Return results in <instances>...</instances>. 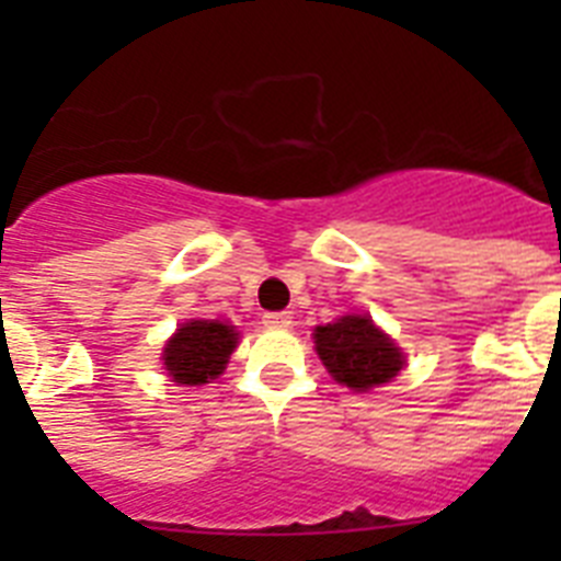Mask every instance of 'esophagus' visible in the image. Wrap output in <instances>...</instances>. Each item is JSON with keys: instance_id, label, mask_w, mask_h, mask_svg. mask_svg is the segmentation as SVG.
Here are the masks:
<instances>
[{"instance_id": "34e87169", "label": "esophagus", "mask_w": 561, "mask_h": 561, "mask_svg": "<svg viewBox=\"0 0 561 561\" xmlns=\"http://www.w3.org/2000/svg\"><path fill=\"white\" fill-rule=\"evenodd\" d=\"M266 329H291V314L289 311H270L264 314Z\"/></svg>"}]
</instances>
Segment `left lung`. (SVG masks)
Returning <instances> with one entry per match:
<instances>
[{
  "label": "left lung",
  "instance_id": "obj_1",
  "mask_svg": "<svg viewBox=\"0 0 561 561\" xmlns=\"http://www.w3.org/2000/svg\"><path fill=\"white\" fill-rule=\"evenodd\" d=\"M317 356L340 385L351 390L379 388L404 368V354L368 314H345L314 329Z\"/></svg>",
  "mask_w": 561,
  "mask_h": 561
}]
</instances>
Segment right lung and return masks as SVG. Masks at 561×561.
<instances>
[{
  "label": "right lung",
  "instance_id": "1",
  "mask_svg": "<svg viewBox=\"0 0 561 561\" xmlns=\"http://www.w3.org/2000/svg\"><path fill=\"white\" fill-rule=\"evenodd\" d=\"M236 345V325L221 320H187L165 342L162 365L176 385H207L225 374Z\"/></svg>",
  "mask_w": 561,
  "mask_h": 561
}]
</instances>
